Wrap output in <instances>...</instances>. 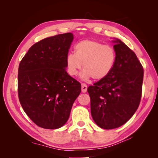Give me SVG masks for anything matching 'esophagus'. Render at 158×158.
I'll return each mask as SVG.
<instances>
[{"mask_svg": "<svg viewBox=\"0 0 158 158\" xmlns=\"http://www.w3.org/2000/svg\"><path fill=\"white\" fill-rule=\"evenodd\" d=\"M87 89H88L87 85L85 84H82V92L83 93H85L87 92Z\"/></svg>", "mask_w": 158, "mask_h": 158, "instance_id": "obj_1", "label": "esophagus"}]
</instances>
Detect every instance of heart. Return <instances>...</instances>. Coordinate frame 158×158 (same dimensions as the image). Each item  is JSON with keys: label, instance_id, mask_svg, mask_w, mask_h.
I'll return each instance as SVG.
<instances>
[{"label": "heart", "instance_id": "1", "mask_svg": "<svg viewBox=\"0 0 158 158\" xmlns=\"http://www.w3.org/2000/svg\"><path fill=\"white\" fill-rule=\"evenodd\" d=\"M116 51L110 45L84 40L74 46V53L70 52L66 57V63L70 76H76L82 69L81 77L86 80L92 78L101 80L111 73L116 60Z\"/></svg>", "mask_w": 158, "mask_h": 158}]
</instances>
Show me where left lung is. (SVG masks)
Instances as JSON below:
<instances>
[{
  "instance_id": "obj_1",
  "label": "left lung",
  "mask_w": 158,
  "mask_h": 158,
  "mask_svg": "<svg viewBox=\"0 0 158 158\" xmlns=\"http://www.w3.org/2000/svg\"><path fill=\"white\" fill-rule=\"evenodd\" d=\"M113 42L117 57L111 72L88 88L92 118L104 129L121 127L133 116L140 102L144 77L135 52L120 40Z\"/></svg>"
}]
</instances>
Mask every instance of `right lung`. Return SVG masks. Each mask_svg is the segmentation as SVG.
<instances>
[{"instance_id":"right-lung-1","label":"right lung","mask_w":158,"mask_h":158,"mask_svg":"<svg viewBox=\"0 0 158 158\" xmlns=\"http://www.w3.org/2000/svg\"><path fill=\"white\" fill-rule=\"evenodd\" d=\"M72 33L47 37L33 45L20 61L18 98L23 111L37 126L56 129L68 121L81 84L66 71Z\"/></svg>"}]
</instances>
